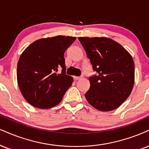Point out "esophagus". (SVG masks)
Masks as SVG:
<instances>
[{
	"instance_id": "1",
	"label": "esophagus",
	"mask_w": 149,
	"mask_h": 149,
	"mask_svg": "<svg viewBox=\"0 0 149 149\" xmlns=\"http://www.w3.org/2000/svg\"><path fill=\"white\" fill-rule=\"evenodd\" d=\"M82 77H83V76H81V77H75V76H74V77H73V78H74V79L75 81L79 80V79H82Z\"/></svg>"
}]
</instances>
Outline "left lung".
I'll return each mask as SVG.
<instances>
[{"instance_id":"1","label":"left lung","mask_w":149,"mask_h":149,"mask_svg":"<svg viewBox=\"0 0 149 149\" xmlns=\"http://www.w3.org/2000/svg\"><path fill=\"white\" fill-rule=\"evenodd\" d=\"M97 75L89 78L87 102L103 112L116 109L131 95L135 82L132 56L108 37H79Z\"/></svg>"}]
</instances>
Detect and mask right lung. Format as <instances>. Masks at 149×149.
<instances>
[{"label": "right lung", "instance_id": "right-lung-1", "mask_svg": "<svg viewBox=\"0 0 149 149\" xmlns=\"http://www.w3.org/2000/svg\"><path fill=\"white\" fill-rule=\"evenodd\" d=\"M75 39L61 35L40 38L22 53L17 64V82L30 105L47 109L61 102L73 82V78L65 74L64 53Z\"/></svg>", "mask_w": 149, "mask_h": 149}]
</instances>
